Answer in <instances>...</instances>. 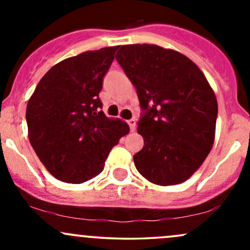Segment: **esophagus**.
<instances>
[{
	"label": "esophagus",
	"instance_id": "obj_1",
	"mask_svg": "<svg viewBox=\"0 0 250 250\" xmlns=\"http://www.w3.org/2000/svg\"><path fill=\"white\" fill-rule=\"evenodd\" d=\"M128 125H129V127H130V130L134 131L135 129H136V120H134V119L129 120Z\"/></svg>",
	"mask_w": 250,
	"mask_h": 250
}]
</instances>
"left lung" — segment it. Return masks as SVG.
<instances>
[{
    "label": "left lung",
    "mask_w": 250,
    "mask_h": 250,
    "mask_svg": "<svg viewBox=\"0 0 250 250\" xmlns=\"http://www.w3.org/2000/svg\"><path fill=\"white\" fill-rule=\"evenodd\" d=\"M116 60L136 88L145 146L134 155L149 182H185L201 167L215 140L217 101L205 74L187 56L156 44L120 47Z\"/></svg>",
    "instance_id": "obj_1"
}]
</instances>
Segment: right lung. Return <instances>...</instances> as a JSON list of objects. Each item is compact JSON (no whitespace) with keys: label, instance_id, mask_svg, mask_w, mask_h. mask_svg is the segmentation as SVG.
I'll use <instances>...</instances> for the list:
<instances>
[{"label":"right lung","instance_id":"add662e5","mask_svg":"<svg viewBox=\"0 0 250 250\" xmlns=\"http://www.w3.org/2000/svg\"><path fill=\"white\" fill-rule=\"evenodd\" d=\"M119 47L84 51L51 67L27 104L28 137L57 180L83 183L103 170L111 148L129 133L101 110L103 77Z\"/></svg>","mask_w":250,"mask_h":250}]
</instances>
